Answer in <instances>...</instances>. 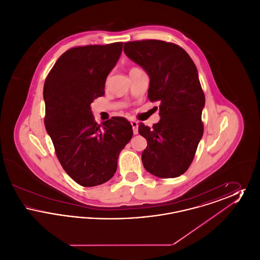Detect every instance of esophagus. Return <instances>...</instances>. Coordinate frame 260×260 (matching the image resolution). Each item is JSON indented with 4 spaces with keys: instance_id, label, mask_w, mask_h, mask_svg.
<instances>
[{
    "instance_id": "1",
    "label": "esophagus",
    "mask_w": 260,
    "mask_h": 260,
    "mask_svg": "<svg viewBox=\"0 0 260 260\" xmlns=\"http://www.w3.org/2000/svg\"><path fill=\"white\" fill-rule=\"evenodd\" d=\"M131 124H132L133 129H134V134L137 135L138 134V123L136 121H131Z\"/></svg>"
}]
</instances>
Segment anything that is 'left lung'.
Wrapping results in <instances>:
<instances>
[{
  "mask_svg": "<svg viewBox=\"0 0 260 260\" xmlns=\"http://www.w3.org/2000/svg\"><path fill=\"white\" fill-rule=\"evenodd\" d=\"M124 51L149 75V100L160 103L159 123L138 126L147 140L143 166L158 177H177L190 167L204 133L205 94L196 65L181 47L165 41L126 42Z\"/></svg>",
  "mask_w": 260,
  "mask_h": 260,
  "instance_id": "8db88e82",
  "label": "left lung"
}]
</instances>
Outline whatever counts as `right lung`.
<instances>
[{
	"label": "right lung",
	"instance_id": "obj_1",
	"mask_svg": "<svg viewBox=\"0 0 260 260\" xmlns=\"http://www.w3.org/2000/svg\"><path fill=\"white\" fill-rule=\"evenodd\" d=\"M122 50V42L72 48L55 62L44 85L45 125L56 157L84 187L111 179L120 152L133 137L124 118L98 124L90 110L91 102L104 94L106 78Z\"/></svg>",
	"mask_w": 260,
	"mask_h": 260
}]
</instances>
